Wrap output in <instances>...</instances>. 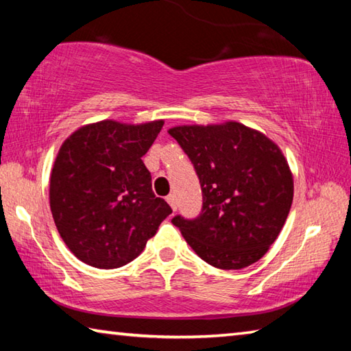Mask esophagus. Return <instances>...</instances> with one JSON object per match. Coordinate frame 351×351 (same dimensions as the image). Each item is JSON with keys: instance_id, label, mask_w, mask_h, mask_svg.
I'll use <instances>...</instances> for the list:
<instances>
[{"instance_id": "esophagus-1", "label": "esophagus", "mask_w": 351, "mask_h": 351, "mask_svg": "<svg viewBox=\"0 0 351 351\" xmlns=\"http://www.w3.org/2000/svg\"><path fill=\"white\" fill-rule=\"evenodd\" d=\"M165 199H167V203L170 204V207H171V209H173V210H176V207H178V204H176V198H175V195H169V197H167V198H165Z\"/></svg>"}]
</instances>
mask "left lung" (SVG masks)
Wrapping results in <instances>:
<instances>
[{
	"mask_svg": "<svg viewBox=\"0 0 351 351\" xmlns=\"http://www.w3.org/2000/svg\"><path fill=\"white\" fill-rule=\"evenodd\" d=\"M192 161L203 190L195 219H171L190 247L219 269L258 261L277 240L293 204L287 158L258 130L228 121L169 130Z\"/></svg>",
	"mask_w": 351,
	"mask_h": 351,
	"instance_id": "8db88e82",
	"label": "left lung"
}]
</instances>
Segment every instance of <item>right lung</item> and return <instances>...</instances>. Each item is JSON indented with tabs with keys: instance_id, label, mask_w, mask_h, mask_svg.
I'll return each instance as SVG.
<instances>
[{
	"instance_id": "add662e5",
	"label": "right lung",
	"mask_w": 351,
	"mask_h": 351,
	"mask_svg": "<svg viewBox=\"0 0 351 351\" xmlns=\"http://www.w3.org/2000/svg\"><path fill=\"white\" fill-rule=\"evenodd\" d=\"M162 125V119H105L64 139L52 165L49 206L64 245L83 263L99 269L130 263L171 213L142 162Z\"/></svg>"
}]
</instances>
